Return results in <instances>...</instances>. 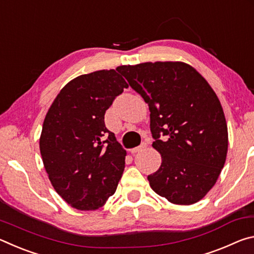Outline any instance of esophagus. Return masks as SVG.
Masks as SVG:
<instances>
[{
	"mask_svg": "<svg viewBox=\"0 0 254 254\" xmlns=\"http://www.w3.org/2000/svg\"><path fill=\"white\" fill-rule=\"evenodd\" d=\"M147 145H148V143H147V142H142V143H141V144L139 145V147L131 149V150H130V152H131V153H136V152H139L140 150H142V149H144V148H147Z\"/></svg>",
	"mask_w": 254,
	"mask_h": 254,
	"instance_id": "1",
	"label": "esophagus"
}]
</instances>
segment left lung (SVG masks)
Instances as JSON below:
<instances>
[{"instance_id":"1","label":"left lung","mask_w":254,"mask_h":254,"mask_svg":"<svg viewBox=\"0 0 254 254\" xmlns=\"http://www.w3.org/2000/svg\"><path fill=\"white\" fill-rule=\"evenodd\" d=\"M150 111L152 147L161 166L150 186L170 203H197L216 183L229 145L220 100L195 68L180 62L120 66Z\"/></svg>"}]
</instances>
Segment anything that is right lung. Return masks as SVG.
<instances>
[{
    "label": "right lung",
    "mask_w": 254,
    "mask_h": 254,
    "mask_svg": "<svg viewBox=\"0 0 254 254\" xmlns=\"http://www.w3.org/2000/svg\"><path fill=\"white\" fill-rule=\"evenodd\" d=\"M128 85L120 71L97 70L70 80L47 113L40 136L55 190L79 210H95L117 190L127 151L104 123L106 110Z\"/></svg>",
    "instance_id": "add662e5"
}]
</instances>
